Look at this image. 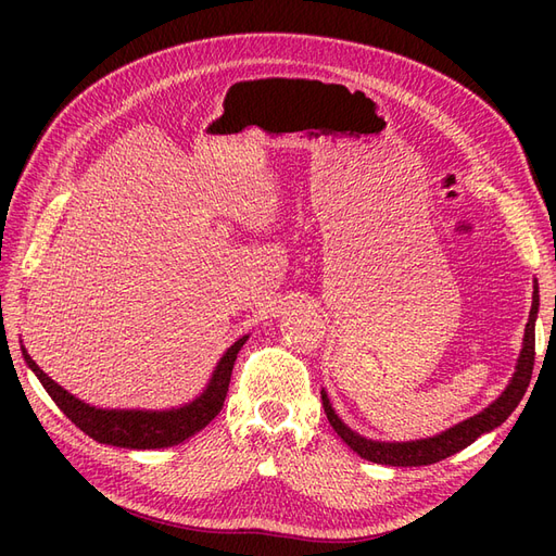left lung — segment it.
Masks as SVG:
<instances>
[{"label": "left lung", "instance_id": "8db88e82", "mask_svg": "<svg viewBox=\"0 0 556 556\" xmlns=\"http://www.w3.org/2000/svg\"><path fill=\"white\" fill-rule=\"evenodd\" d=\"M535 317H538V282L533 285V304L529 313V323L525 329V343H521L519 359L515 366V376L508 382L503 394L492 403L490 408H484L482 413L464 419V422L450 427L447 431L433 435V439H422V441H408V443H382V441H371L364 439V435L352 431L348 425L341 422V417L333 413L331 403L323 390V406L327 413L329 425L333 431L341 435L343 443L355 450L362 459L384 464V466H429L441 462L450 454L459 452L468 447L473 441H478L482 433L496 429L498 425L506 422L510 413L519 406L521 396H525L527 387L531 382L533 374V362H535Z\"/></svg>", "mask_w": 556, "mask_h": 556}]
</instances>
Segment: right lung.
<instances>
[{
    "mask_svg": "<svg viewBox=\"0 0 556 556\" xmlns=\"http://www.w3.org/2000/svg\"><path fill=\"white\" fill-rule=\"evenodd\" d=\"M245 341L248 336H243V339H239L225 352L223 359L217 362L204 392H201L194 401L172 410L94 408L90 403H83L80 399L66 392L64 387H60L55 380H50L37 366V362L27 355L25 348H23V357L31 371H35V376L41 380L43 390L50 394V399L58 403V408L70 417L83 433H88L90 439H94L97 443L127 447V450H157V447H172L188 441L190 435L204 429L211 419L223 410L225 396L229 390V380H231V368Z\"/></svg>",
    "mask_w": 556,
    "mask_h": 556,
    "instance_id": "right-lung-1",
    "label": "right lung"
}]
</instances>
